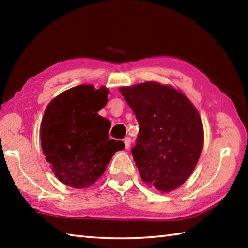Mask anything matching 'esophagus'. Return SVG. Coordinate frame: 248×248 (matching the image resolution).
I'll return each instance as SVG.
<instances>
[{
	"mask_svg": "<svg viewBox=\"0 0 248 248\" xmlns=\"http://www.w3.org/2000/svg\"><path fill=\"white\" fill-rule=\"evenodd\" d=\"M130 144H131V138H124V145H125V149H129L130 148Z\"/></svg>",
	"mask_w": 248,
	"mask_h": 248,
	"instance_id": "1",
	"label": "esophagus"
}]
</instances>
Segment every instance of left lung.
<instances>
[{
    "instance_id": "obj_1",
    "label": "left lung",
    "mask_w": 248,
    "mask_h": 248,
    "mask_svg": "<svg viewBox=\"0 0 248 248\" xmlns=\"http://www.w3.org/2000/svg\"><path fill=\"white\" fill-rule=\"evenodd\" d=\"M140 130L131 149L141 179L170 192L190 177L203 148V125L189 98L170 85L144 82L119 89Z\"/></svg>"
}]
</instances>
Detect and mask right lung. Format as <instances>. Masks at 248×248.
<instances>
[{
    "label": "right lung",
    "instance_id": "1",
    "mask_svg": "<svg viewBox=\"0 0 248 248\" xmlns=\"http://www.w3.org/2000/svg\"><path fill=\"white\" fill-rule=\"evenodd\" d=\"M109 90L90 84L72 87L48 104L40 124L41 149L56 177L70 187L87 188L104 174L123 141L109 139L110 121L98 115Z\"/></svg>",
    "mask_w": 248,
    "mask_h": 248
}]
</instances>
